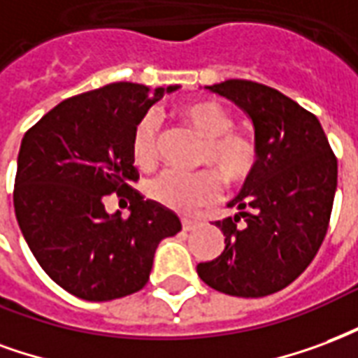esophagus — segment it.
<instances>
[{"label": "esophagus", "instance_id": "esophagus-1", "mask_svg": "<svg viewBox=\"0 0 358 358\" xmlns=\"http://www.w3.org/2000/svg\"><path fill=\"white\" fill-rule=\"evenodd\" d=\"M181 225H182V231H194V229H196L198 225H200V223H198V221H194V219H182L181 221Z\"/></svg>", "mask_w": 358, "mask_h": 358}]
</instances>
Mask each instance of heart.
<instances>
[{"mask_svg":"<svg viewBox=\"0 0 358 358\" xmlns=\"http://www.w3.org/2000/svg\"><path fill=\"white\" fill-rule=\"evenodd\" d=\"M179 116L204 139L198 164L209 169L182 173L166 169L150 179L147 194L156 204L179 213H192L200 206L211 204L221 194V181L229 189L246 185L259 160L257 141L248 133L234 131L236 120L213 101H192L179 106ZM162 125L154 112L143 114L133 125L129 154L135 166L150 169L160 158Z\"/></svg>","mask_w":358,"mask_h":358,"instance_id":"b5f03b06","label":"heart"}]
</instances>
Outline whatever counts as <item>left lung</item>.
I'll use <instances>...</instances> for the list:
<instances>
[{
    "label": "left lung",
    "instance_id": "1",
    "mask_svg": "<svg viewBox=\"0 0 358 358\" xmlns=\"http://www.w3.org/2000/svg\"><path fill=\"white\" fill-rule=\"evenodd\" d=\"M208 90L231 99L252 118L259 160L252 179L229 202L240 215L215 221L225 234V250L198 263V276L229 296H271L309 267L324 240L338 158L317 116L280 91L250 80H227Z\"/></svg>",
    "mask_w": 358,
    "mask_h": 358
}]
</instances>
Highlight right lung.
I'll use <instances>...</instances> for the list:
<instances>
[{
  "label": "right lung",
  "instance_id": "add662e5",
  "mask_svg": "<svg viewBox=\"0 0 358 358\" xmlns=\"http://www.w3.org/2000/svg\"><path fill=\"white\" fill-rule=\"evenodd\" d=\"M177 85L150 90L131 82L70 96L24 133L15 177V215L51 280L87 301L131 296L148 282L154 252L181 231L173 211L143 200L129 154L133 125ZM116 192L132 213L108 216Z\"/></svg>",
  "mask_w": 358,
  "mask_h": 358
}]
</instances>
